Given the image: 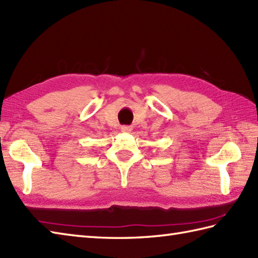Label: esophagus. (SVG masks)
Listing matches in <instances>:
<instances>
[{
	"mask_svg": "<svg viewBox=\"0 0 258 258\" xmlns=\"http://www.w3.org/2000/svg\"><path fill=\"white\" fill-rule=\"evenodd\" d=\"M120 131H122V132H131V131H132V127H131V126H122V127H120Z\"/></svg>",
	"mask_w": 258,
	"mask_h": 258,
	"instance_id": "1",
	"label": "esophagus"
}]
</instances>
